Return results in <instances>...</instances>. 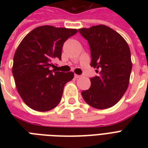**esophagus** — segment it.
<instances>
[{
	"instance_id": "1",
	"label": "esophagus",
	"mask_w": 148,
	"mask_h": 148,
	"mask_svg": "<svg viewBox=\"0 0 148 148\" xmlns=\"http://www.w3.org/2000/svg\"><path fill=\"white\" fill-rule=\"evenodd\" d=\"M81 77H82L81 75H78V74H74V77H75V78H77V79L81 78Z\"/></svg>"
}]
</instances>
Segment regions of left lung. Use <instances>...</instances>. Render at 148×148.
I'll return each mask as SVG.
<instances>
[{
	"label": "left lung",
	"mask_w": 148,
	"mask_h": 148,
	"mask_svg": "<svg viewBox=\"0 0 148 148\" xmlns=\"http://www.w3.org/2000/svg\"><path fill=\"white\" fill-rule=\"evenodd\" d=\"M78 31L88 41L90 66L98 73L90 79V88L81 95L93 108H110L121 100L128 87L132 69L128 45L121 34L103 24Z\"/></svg>",
	"instance_id": "obj_1"
}]
</instances>
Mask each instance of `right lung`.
I'll use <instances>...</instances> for the list:
<instances>
[{"instance_id":"right-lung-1","label":"right lung","mask_w":148,"mask_h":148,"mask_svg":"<svg viewBox=\"0 0 148 148\" xmlns=\"http://www.w3.org/2000/svg\"><path fill=\"white\" fill-rule=\"evenodd\" d=\"M77 32L45 25L34 29L20 43L12 74L17 91L29 108L47 111L60 103L65 84L74 78V73L52 70V60L61 59L64 43Z\"/></svg>"}]
</instances>
